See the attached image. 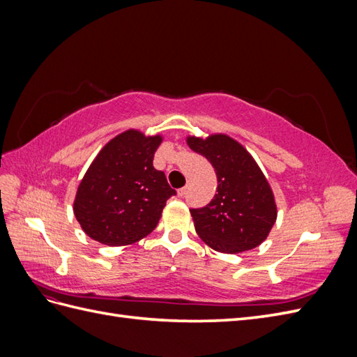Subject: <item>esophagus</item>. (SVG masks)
Masks as SVG:
<instances>
[{
	"label": "esophagus",
	"mask_w": 357,
	"mask_h": 357,
	"mask_svg": "<svg viewBox=\"0 0 357 357\" xmlns=\"http://www.w3.org/2000/svg\"><path fill=\"white\" fill-rule=\"evenodd\" d=\"M189 189H190V183H188V185H186L185 188H181V189L178 190V195H180V197H185L186 193L189 192Z\"/></svg>",
	"instance_id": "1"
}]
</instances>
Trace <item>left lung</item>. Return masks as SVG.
<instances>
[{"instance_id": "obj_1", "label": "left lung", "mask_w": 357, "mask_h": 357, "mask_svg": "<svg viewBox=\"0 0 357 357\" xmlns=\"http://www.w3.org/2000/svg\"><path fill=\"white\" fill-rule=\"evenodd\" d=\"M189 147L210 160L218 193L190 214L201 240L222 253H241L261 244L277 219L273 190L250 153L228 135L189 137Z\"/></svg>"}]
</instances>
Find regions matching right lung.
<instances>
[{
    "label": "right lung",
    "instance_id": "obj_1",
    "mask_svg": "<svg viewBox=\"0 0 357 357\" xmlns=\"http://www.w3.org/2000/svg\"><path fill=\"white\" fill-rule=\"evenodd\" d=\"M160 135L129 129L107 143L86 171L74 215L92 240L128 245L152 232L167 201L176 195L164 171L153 167Z\"/></svg>",
    "mask_w": 357,
    "mask_h": 357
}]
</instances>
